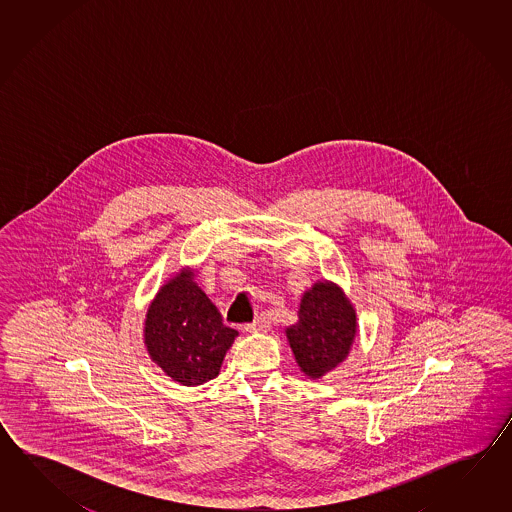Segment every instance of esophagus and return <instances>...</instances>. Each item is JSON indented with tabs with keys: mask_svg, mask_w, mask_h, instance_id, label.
<instances>
[{
	"mask_svg": "<svg viewBox=\"0 0 512 512\" xmlns=\"http://www.w3.org/2000/svg\"><path fill=\"white\" fill-rule=\"evenodd\" d=\"M243 329H245L247 333H267V331L271 329V320H269V316L267 315H260L254 322L247 324Z\"/></svg>",
	"mask_w": 512,
	"mask_h": 512,
	"instance_id": "34e87169",
	"label": "esophagus"
}]
</instances>
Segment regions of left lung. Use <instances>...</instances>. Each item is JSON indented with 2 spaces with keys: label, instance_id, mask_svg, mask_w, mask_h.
Here are the masks:
<instances>
[{
  "label": "left lung",
  "instance_id": "8db88e82",
  "mask_svg": "<svg viewBox=\"0 0 512 512\" xmlns=\"http://www.w3.org/2000/svg\"><path fill=\"white\" fill-rule=\"evenodd\" d=\"M357 327V311L342 287L318 280L302 294L298 322L285 329V337L300 371L318 381L348 359Z\"/></svg>",
  "mask_w": 512,
  "mask_h": 512
}]
</instances>
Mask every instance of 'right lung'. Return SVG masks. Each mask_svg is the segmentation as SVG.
Returning a JSON list of instances; mask_svg holds the SVG:
<instances>
[{"label": "right lung", "mask_w": 512, "mask_h": 512, "mask_svg": "<svg viewBox=\"0 0 512 512\" xmlns=\"http://www.w3.org/2000/svg\"><path fill=\"white\" fill-rule=\"evenodd\" d=\"M183 267L157 291L144 320V346L161 370L183 386L218 377L238 331L223 324L218 307Z\"/></svg>", "instance_id": "add662e5"}]
</instances>
